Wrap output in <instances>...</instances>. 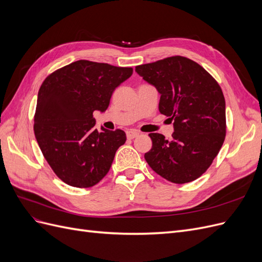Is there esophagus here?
Instances as JSON below:
<instances>
[{
	"mask_svg": "<svg viewBox=\"0 0 262 262\" xmlns=\"http://www.w3.org/2000/svg\"><path fill=\"white\" fill-rule=\"evenodd\" d=\"M139 136V132L138 131H134V130H128L126 131V138L128 139H134Z\"/></svg>",
	"mask_w": 262,
	"mask_h": 262,
	"instance_id": "esophagus-1",
	"label": "esophagus"
}]
</instances>
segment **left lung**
<instances>
[{"mask_svg":"<svg viewBox=\"0 0 262 262\" xmlns=\"http://www.w3.org/2000/svg\"><path fill=\"white\" fill-rule=\"evenodd\" d=\"M161 94L160 113L173 120L170 140L149 133L144 157L156 173L186 184L207 171L224 143L225 98L219 83L200 64L180 55L136 67Z\"/></svg>","mask_w":262,"mask_h":262,"instance_id":"8db88e82","label":"left lung"}]
</instances>
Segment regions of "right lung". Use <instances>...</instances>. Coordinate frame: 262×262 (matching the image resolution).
Instances as JSON below:
<instances>
[{"mask_svg": "<svg viewBox=\"0 0 262 262\" xmlns=\"http://www.w3.org/2000/svg\"><path fill=\"white\" fill-rule=\"evenodd\" d=\"M132 68L78 60L54 71L38 92L35 137L50 167L63 182L93 187L112 167L124 131L95 129L93 113L106 112L117 87Z\"/></svg>", "mask_w": 262, "mask_h": 262, "instance_id": "obj_1", "label": "right lung"}]
</instances>
